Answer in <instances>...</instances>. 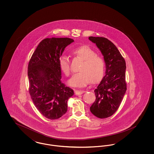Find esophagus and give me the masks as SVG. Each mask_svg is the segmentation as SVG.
<instances>
[{
  "instance_id": "obj_1",
  "label": "esophagus",
  "mask_w": 154,
  "mask_h": 154,
  "mask_svg": "<svg viewBox=\"0 0 154 154\" xmlns=\"http://www.w3.org/2000/svg\"><path fill=\"white\" fill-rule=\"evenodd\" d=\"M85 91H83V90H75L74 92H75V94L76 95H81L83 93H84Z\"/></svg>"
}]
</instances>
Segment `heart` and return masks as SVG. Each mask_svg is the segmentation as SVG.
I'll list each match as a JSON object with an SVG mask.
<instances>
[{
	"mask_svg": "<svg viewBox=\"0 0 154 154\" xmlns=\"http://www.w3.org/2000/svg\"><path fill=\"white\" fill-rule=\"evenodd\" d=\"M75 56L83 61L79 71L74 74L69 80L70 85L74 87H84L91 81L95 83L99 81L104 74L105 63L102 58L97 55L94 50L88 46H82L73 51ZM62 72L69 75L71 72L70 60L69 57L62 56L59 60Z\"/></svg>",
	"mask_w": 154,
	"mask_h": 154,
	"instance_id": "obj_1",
	"label": "heart"
}]
</instances>
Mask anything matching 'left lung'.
Instances as JSON below:
<instances>
[{"label":"left lung","instance_id":"8db88e82","mask_svg":"<svg viewBox=\"0 0 154 154\" xmlns=\"http://www.w3.org/2000/svg\"><path fill=\"white\" fill-rule=\"evenodd\" d=\"M89 40L100 50L106 64L105 75L94 91L95 102L90 111L96 117H109L118 110L126 91L125 60L107 38L91 36Z\"/></svg>","mask_w":154,"mask_h":154}]
</instances>
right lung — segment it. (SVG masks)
<instances>
[{
    "mask_svg": "<svg viewBox=\"0 0 154 154\" xmlns=\"http://www.w3.org/2000/svg\"><path fill=\"white\" fill-rule=\"evenodd\" d=\"M73 39L46 38L37 47L28 67L30 95L38 111L45 118L57 119L67 111V100L74 95L61 81L59 60Z\"/></svg>",
    "mask_w": 154,
    "mask_h": 154,
    "instance_id": "add662e5",
    "label": "right lung"
}]
</instances>
